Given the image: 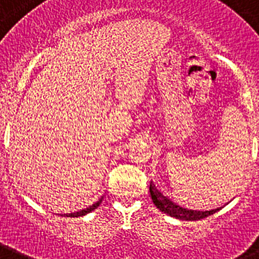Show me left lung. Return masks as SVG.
I'll return each instance as SVG.
<instances>
[{"instance_id": "obj_1", "label": "left lung", "mask_w": 259, "mask_h": 259, "mask_svg": "<svg viewBox=\"0 0 259 259\" xmlns=\"http://www.w3.org/2000/svg\"><path fill=\"white\" fill-rule=\"evenodd\" d=\"M150 195H151V199H153V203L160 212L168 214L171 217H175V219H179V220L184 221H196L201 220L204 217L209 216V214H213L214 212L219 210L212 209V210H205V212H200V210H190L186 209V208H182L177 204H174L171 200L167 199L166 196H163L159 191L156 190L155 186L153 183H150Z\"/></svg>"}]
</instances>
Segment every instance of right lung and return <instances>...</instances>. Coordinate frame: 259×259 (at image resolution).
<instances>
[{
  "instance_id": "right-lung-1",
  "label": "right lung",
  "mask_w": 259,
  "mask_h": 259,
  "mask_svg": "<svg viewBox=\"0 0 259 259\" xmlns=\"http://www.w3.org/2000/svg\"><path fill=\"white\" fill-rule=\"evenodd\" d=\"M101 201H103V197H101V199H100L99 201H97V203H95V204H93V205H91V207H89V208H87V209H82V210H80V212H77V213H71V214H72V216H73V214H77V216H82V214L89 213L91 210L96 209V208L99 207V204L101 203Z\"/></svg>"
}]
</instances>
